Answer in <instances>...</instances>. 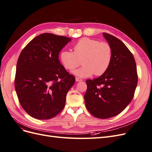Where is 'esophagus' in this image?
<instances>
[{
  "mask_svg": "<svg viewBox=\"0 0 152 152\" xmlns=\"http://www.w3.org/2000/svg\"><path fill=\"white\" fill-rule=\"evenodd\" d=\"M75 80H76V82H80V81H82V79H80V78H79V77H76Z\"/></svg>",
  "mask_w": 152,
  "mask_h": 152,
  "instance_id": "1",
  "label": "esophagus"
}]
</instances>
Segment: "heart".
Instances as JSON below:
<instances>
[{
    "instance_id": "heart-1",
    "label": "heart",
    "mask_w": 152,
    "mask_h": 152,
    "mask_svg": "<svg viewBox=\"0 0 152 152\" xmlns=\"http://www.w3.org/2000/svg\"><path fill=\"white\" fill-rule=\"evenodd\" d=\"M112 48L107 42L84 37L73 46V52L64 50L59 54V59L66 70H73L82 63L81 68L73 72L80 77L99 76L107 71L112 61Z\"/></svg>"
}]
</instances>
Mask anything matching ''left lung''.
I'll list each match as a JSON object with an SVG mask.
<instances>
[{"instance_id": "obj_1", "label": "left lung", "mask_w": 152, "mask_h": 152, "mask_svg": "<svg viewBox=\"0 0 152 152\" xmlns=\"http://www.w3.org/2000/svg\"><path fill=\"white\" fill-rule=\"evenodd\" d=\"M113 50L112 61L107 71L93 80H86V107L98 118L117 115L131 103L137 84L135 59L121 40L103 34Z\"/></svg>"}]
</instances>
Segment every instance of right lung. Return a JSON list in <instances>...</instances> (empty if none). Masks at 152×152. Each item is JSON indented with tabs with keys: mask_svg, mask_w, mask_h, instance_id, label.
I'll return each mask as SVG.
<instances>
[{
	"mask_svg": "<svg viewBox=\"0 0 152 152\" xmlns=\"http://www.w3.org/2000/svg\"><path fill=\"white\" fill-rule=\"evenodd\" d=\"M70 41L66 37L44 33L32 39L20 53L15 89L21 107L31 117L46 120L65 107L66 94L75 79L58 58Z\"/></svg>",
	"mask_w": 152,
	"mask_h": 152,
	"instance_id": "1",
	"label": "right lung"
}]
</instances>
